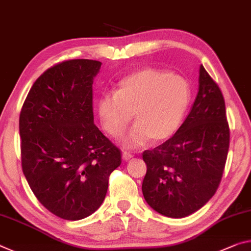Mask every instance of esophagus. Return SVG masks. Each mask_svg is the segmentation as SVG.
I'll list each match as a JSON object with an SVG mask.
<instances>
[{"instance_id": "obj_1", "label": "esophagus", "mask_w": 251, "mask_h": 251, "mask_svg": "<svg viewBox=\"0 0 251 251\" xmlns=\"http://www.w3.org/2000/svg\"><path fill=\"white\" fill-rule=\"evenodd\" d=\"M133 158V155L129 153V152H123L122 153V159L125 160V161H129V160H131Z\"/></svg>"}]
</instances>
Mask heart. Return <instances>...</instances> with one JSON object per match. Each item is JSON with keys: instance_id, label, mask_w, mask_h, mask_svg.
<instances>
[{"instance_id": "obj_1", "label": "heart", "mask_w": 251, "mask_h": 251, "mask_svg": "<svg viewBox=\"0 0 251 251\" xmlns=\"http://www.w3.org/2000/svg\"><path fill=\"white\" fill-rule=\"evenodd\" d=\"M191 96V85L183 76L142 69L123 77L114 94L99 98L97 112L102 128L113 138L123 133L133 114L134 126L122 146L134 149L149 139L160 142L171 138L181 126Z\"/></svg>"}]
</instances>
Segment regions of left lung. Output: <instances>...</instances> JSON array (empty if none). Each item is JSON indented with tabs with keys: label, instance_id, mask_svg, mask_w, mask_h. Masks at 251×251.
<instances>
[{
	"label": "left lung",
	"instance_id": "8db88e82",
	"mask_svg": "<svg viewBox=\"0 0 251 251\" xmlns=\"http://www.w3.org/2000/svg\"><path fill=\"white\" fill-rule=\"evenodd\" d=\"M224 96L203 65L199 91L175 135L142 153V194L160 215L183 218L199 210L218 189L229 149Z\"/></svg>",
	"mask_w": 251,
	"mask_h": 251
}]
</instances>
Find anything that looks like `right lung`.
<instances>
[{
	"label": "right lung",
	"mask_w": 251,
	"mask_h": 251,
	"mask_svg": "<svg viewBox=\"0 0 251 251\" xmlns=\"http://www.w3.org/2000/svg\"><path fill=\"white\" fill-rule=\"evenodd\" d=\"M101 62L69 60L34 82L20 114L23 174L60 218L80 220L105 198L121 151L94 125L92 84Z\"/></svg>",
	"instance_id": "obj_1"
}]
</instances>
